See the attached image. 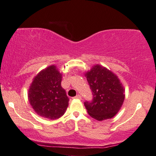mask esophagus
Listing matches in <instances>:
<instances>
[{
    "instance_id": "1",
    "label": "esophagus",
    "mask_w": 156,
    "mask_h": 156,
    "mask_svg": "<svg viewBox=\"0 0 156 156\" xmlns=\"http://www.w3.org/2000/svg\"><path fill=\"white\" fill-rule=\"evenodd\" d=\"M73 99H78V100H80V99H81V96H80V95H77L76 96L73 97Z\"/></svg>"
}]
</instances>
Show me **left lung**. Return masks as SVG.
Returning a JSON list of instances; mask_svg holds the SVG:
<instances>
[{
    "instance_id": "obj_1",
    "label": "left lung",
    "mask_w": 156,
    "mask_h": 156,
    "mask_svg": "<svg viewBox=\"0 0 156 156\" xmlns=\"http://www.w3.org/2000/svg\"><path fill=\"white\" fill-rule=\"evenodd\" d=\"M85 76L93 93L92 101L84 103L88 114L99 121L112 118L125 99V89L118 76L100 65H95Z\"/></svg>"
}]
</instances>
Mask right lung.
<instances>
[{"label": "right lung", "instance_id": "add662e5", "mask_svg": "<svg viewBox=\"0 0 156 156\" xmlns=\"http://www.w3.org/2000/svg\"><path fill=\"white\" fill-rule=\"evenodd\" d=\"M61 80V73L53 65L33 78L28 90V101L38 115L55 120L65 113L69 98L62 88Z\"/></svg>", "mask_w": 156, "mask_h": 156}]
</instances>
